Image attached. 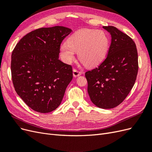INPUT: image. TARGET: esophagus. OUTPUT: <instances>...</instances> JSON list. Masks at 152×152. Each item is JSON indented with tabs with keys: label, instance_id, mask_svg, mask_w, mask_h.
Instances as JSON below:
<instances>
[{
	"label": "esophagus",
	"instance_id": "obj_1",
	"mask_svg": "<svg viewBox=\"0 0 152 152\" xmlns=\"http://www.w3.org/2000/svg\"><path fill=\"white\" fill-rule=\"evenodd\" d=\"M81 75V72L78 71L76 69H73V75L74 77H79V75Z\"/></svg>",
	"mask_w": 152,
	"mask_h": 152
}]
</instances>
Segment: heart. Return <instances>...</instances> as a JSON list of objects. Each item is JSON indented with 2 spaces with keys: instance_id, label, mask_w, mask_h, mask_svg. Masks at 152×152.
<instances>
[{
  "instance_id": "1",
  "label": "heart",
  "mask_w": 152,
  "mask_h": 152,
  "mask_svg": "<svg viewBox=\"0 0 152 152\" xmlns=\"http://www.w3.org/2000/svg\"><path fill=\"white\" fill-rule=\"evenodd\" d=\"M109 47V39L104 31L91 29L78 31L61 44L59 50L62 60L70 63L78 57L88 67L99 65L105 58Z\"/></svg>"
}]
</instances>
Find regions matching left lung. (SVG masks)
<instances>
[{
	"mask_svg": "<svg viewBox=\"0 0 152 152\" xmlns=\"http://www.w3.org/2000/svg\"><path fill=\"white\" fill-rule=\"evenodd\" d=\"M103 28L112 37L107 56L85 76L91 102L100 108L110 109L120 104L134 86L138 57L136 44L130 37L113 26Z\"/></svg>",
	"mask_w": 152,
	"mask_h": 152,
	"instance_id": "obj_1",
	"label": "left lung"
}]
</instances>
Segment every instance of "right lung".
Returning a JSON list of instances; mask_svg holds the SVG:
<instances>
[{"mask_svg": "<svg viewBox=\"0 0 152 152\" xmlns=\"http://www.w3.org/2000/svg\"><path fill=\"white\" fill-rule=\"evenodd\" d=\"M71 32L61 26L37 29L25 35L12 50L14 87L35 112L44 113L56 110L73 79L72 66L59 59L60 45Z\"/></svg>", "mask_w": 152, "mask_h": 152, "instance_id": "add662e5", "label": "right lung"}]
</instances>
